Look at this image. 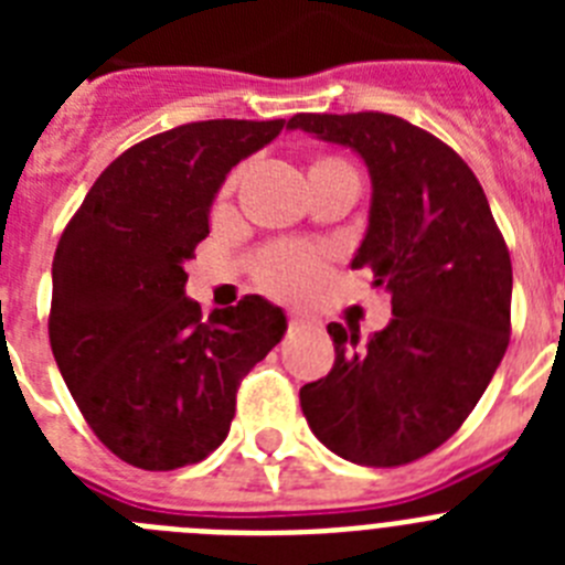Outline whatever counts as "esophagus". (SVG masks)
Instances as JSON below:
<instances>
[{"mask_svg":"<svg viewBox=\"0 0 565 565\" xmlns=\"http://www.w3.org/2000/svg\"><path fill=\"white\" fill-rule=\"evenodd\" d=\"M319 326V319L308 311H291V328H313Z\"/></svg>","mask_w":565,"mask_h":565,"instance_id":"obj_1","label":"esophagus"}]
</instances>
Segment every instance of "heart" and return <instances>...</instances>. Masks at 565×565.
I'll list each match as a JSON object with an SVG mask.
<instances>
[{
    "mask_svg": "<svg viewBox=\"0 0 565 565\" xmlns=\"http://www.w3.org/2000/svg\"><path fill=\"white\" fill-rule=\"evenodd\" d=\"M337 163V161H322ZM259 277L271 291L299 294L319 277V254L308 246H277L259 263Z\"/></svg>",
    "mask_w": 565,
    "mask_h": 565,
    "instance_id": "obj_1",
    "label": "heart"
}]
</instances>
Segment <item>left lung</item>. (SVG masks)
Returning a JSON list of instances; mask_svg holds the SVG:
<instances>
[{"mask_svg": "<svg viewBox=\"0 0 565 565\" xmlns=\"http://www.w3.org/2000/svg\"><path fill=\"white\" fill-rule=\"evenodd\" d=\"M288 129L351 149L371 174L353 268L391 294L393 319L359 344L331 322L333 367L299 404L328 450L398 467L441 447L472 413L509 344L512 263L472 169L436 135L384 113H299Z\"/></svg>", "mask_w": 565, "mask_h": 565, "instance_id": "1", "label": "left lung"}]
</instances>
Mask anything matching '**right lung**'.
I'll return each mask as SVG.
<instances>
[{"label":"right lung","instance_id":"1","mask_svg":"<svg viewBox=\"0 0 565 565\" xmlns=\"http://www.w3.org/2000/svg\"><path fill=\"white\" fill-rule=\"evenodd\" d=\"M286 121H198L118 154L53 257L50 348L78 411L109 450L178 469L228 436L239 379L286 337L266 297L232 308L186 297V259L209 237L226 174Z\"/></svg>","mask_w":565,"mask_h":565}]
</instances>
